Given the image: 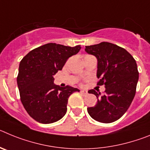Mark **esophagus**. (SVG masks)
<instances>
[{
	"label": "esophagus",
	"mask_w": 150,
	"mask_h": 150,
	"mask_svg": "<svg viewBox=\"0 0 150 150\" xmlns=\"http://www.w3.org/2000/svg\"><path fill=\"white\" fill-rule=\"evenodd\" d=\"M80 93L83 95H88V91H86V90H81V91H80Z\"/></svg>",
	"instance_id": "34e87169"
}]
</instances>
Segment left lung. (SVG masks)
<instances>
[{
	"label": "left lung",
	"mask_w": 150,
	"mask_h": 150,
	"mask_svg": "<svg viewBox=\"0 0 150 150\" xmlns=\"http://www.w3.org/2000/svg\"><path fill=\"white\" fill-rule=\"evenodd\" d=\"M85 51L98 59V86H105L100 97L94 89L88 91L98 98L96 105L88 107V114L100 122L110 123L128 110L136 93L139 73L136 61L128 51L113 43L101 42L86 46Z\"/></svg>",
	"instance_id": "1"
}]
</instances>
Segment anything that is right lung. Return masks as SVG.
I'll list each match as a JSON object with an SVG mask.
<instances>
[{"label": "right lung", "mask_w": 150, "mask_h": 150, "mask_svg": "<svg viewBox=\"0 0 150 150\" xmlns=\"http://www.w3.org/2000/svg\"><path fill=\"white\" fill-rule=\"evenodd\" d=\"M80 49V46L50 43L29 52L20 62L17 84L21 101L29 116L38 122L50 124L61 120L67 112L70 95L79 91L70 86L55 85L53 75Z\"/></svg>", "instance_id": "add662e5"}]
</instances>
